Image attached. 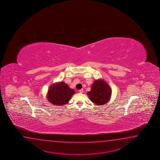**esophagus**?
I'll return each mask as SVG.
<instances>
[{"instance_id": "esophagus-1", "label": "esophagus", "mask_w": 160, "mask_h": 160, "mask_svg": "<svg viewBox=\"0 0 160 160\" xmlns=\"http://www.w3.org/2000/svg\"><path fill=\"white\" fill-rule=\"evenodd\" d=\"M83 89H81V90H79V92L80 93H82V92H83Z\"/></svg>"}]
</instances>
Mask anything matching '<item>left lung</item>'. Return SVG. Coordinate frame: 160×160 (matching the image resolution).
Returning a JSON list of instances; mask_svg holds the SVG:
<instances>
[{
    "instance_id": "left-lung-1",
    "label": "left lung",
    "mask_w": 160,
    "mask_h": 160,
    "mask_svg": "<svg viewBox=\"0 0 160 160\" xmlns=\"http://www.w3.org/2000/svg\"><path fill=\"white\" fill-rule=\"evenodd\" d=\"M112 90L108 84L103 79H98L91 86V90L88 92L90 100L98 106L107 103L111 97Z\"/></svg>"
}]
</instances>
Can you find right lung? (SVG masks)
I'll use <instances>...</instances> for the list:
<instances>
[{"label": "right lung", "mask_w": 160, "mask_h": 160, "mask_svg": "<svg viewBox=\"0 0 160 160\" xmlns=\"http://www.w3.org/2000/svg\"><path fill=\"white\" fill-rule=\"evenodd\" d=\"M75 93L74 90L63 82L51 85L48 91L47 99L50 104L54 106H63L68 103Z\"/></svg>", "instance_id": "1"}]
</instances>
